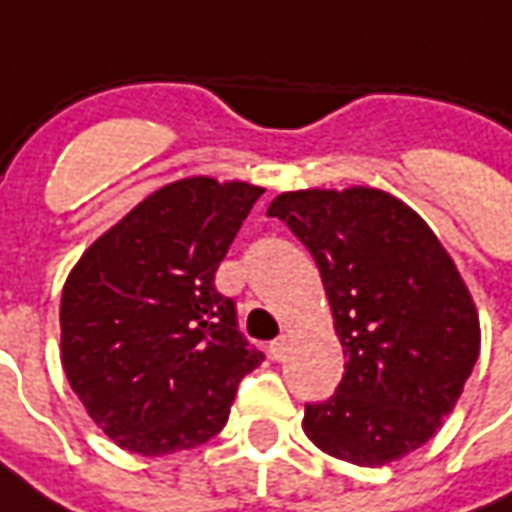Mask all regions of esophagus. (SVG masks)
Instances as JSON below:
<instances>
[{"label":"esophagus","instance_id":"34e87169","mask_svg":"<svg viewBox=\"0 0 512 512\" xmlns=\"http://www.w3.org/2000/svg\"><path fill=\"white\" fill-rule=\"evenodd\" d=\"M268 351H271V356H274L277 362H282V359H285V354H288V337H285V334H279L277 340H271Z\"/></svg>","mask_w":512,"mask_h":512}]
</instances>
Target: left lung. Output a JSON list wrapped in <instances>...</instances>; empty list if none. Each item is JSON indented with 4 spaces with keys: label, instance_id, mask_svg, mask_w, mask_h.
<instances>
[{
    "label": "left lung",
    "instance_id": "8db88e82",
    "mask_svg": "<svg viewBox=\"0 0 512 512\" xmlns=\"http://www.w3.org/2000/svg\"><path fill=\"white\" fill-rule=\"evenodd\" d=\"M268 216L315 257L348 356L337 392L304 408V433L359 466L422 447L480 356V318L447 249L406 202L367 186L285 191Z\"/></svg>",
    "mask_w": 512,
    "mask_h": 512
}]
</instances>
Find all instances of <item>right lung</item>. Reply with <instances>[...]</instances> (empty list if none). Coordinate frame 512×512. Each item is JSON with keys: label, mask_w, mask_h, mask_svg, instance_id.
I'll list each match as a JSON object with an SVG mask.
<instances>
[{"label": "right lung", "mask_w": 512, "mask_h": 512, "mask_svg": "<svg viewBox=\"0 0 512 512\" xmlns=\"http://www.w3.org/2000/svg\"><path fill=\"white\" fill-rule=\"evenodd\" d=\"M260 186L183 178L95 241L62 288V367L98 428L136 455L191 450L263 362L213 277Z\"/></svg>", "instance_id": "1"}]
</instances>
